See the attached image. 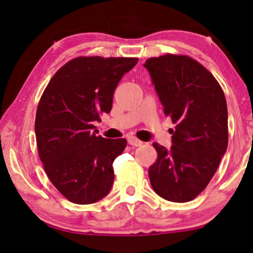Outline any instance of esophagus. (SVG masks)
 <instances>
[{
  "label": "esophagus",
  "mask_w": 253,
  "mask_h": 253,
  "mask_svg": "<svg viewBox=\"0 0 253 253\" xmlns=\"http://www.w3.org/2000/svg\"><path fill=\"white\" fill-rule=\"evenodd\" d=\"M127 143H129V145H131V146H141L143 145V141H140L139 139H137L136 137H127Z\"/></svg>",
  "instance_id": "1"
}]
</instances>
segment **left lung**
<instances>
[{"instance_id":"1","label":"left lung","mask_w":253,"mask_h":253,"mask_svg":"<svg viewBox=\"0 0 253 253\" xmlns=\"http://www.w3.org/2000/svg\"><path fill=\"white\" fill-rule=\"evenodd\" d=\"M144 67L165 115L176 124L169 150L153 144L158 159L148 169L151 185L169 202H190L206 188L227 151L226 98L212 74L189 56L152 57Z\"/></svg>"}]
</instances>
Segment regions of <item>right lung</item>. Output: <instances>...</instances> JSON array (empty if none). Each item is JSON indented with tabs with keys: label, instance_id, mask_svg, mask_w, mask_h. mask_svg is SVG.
<instances>
[{
	"label": "right lung",
	"instance_id": "add662e5",
	"mask_svg": "<svg viewBox=\"0 0 253 253\" xmlns=\"http://www.w3.org/2000/svg\"><path fill=\"white\" fill-rule=\"evenodd\" d=\"M137 62L77 57L53 76L41 96L34 127L39 157L48 178L71 203H96L112 189L113 162L126 140L98 136L94 122L110 113L117 84Z\"/></svg>",
	"mask_w": 253,
	"mask_h": 253
}]
</instances>
